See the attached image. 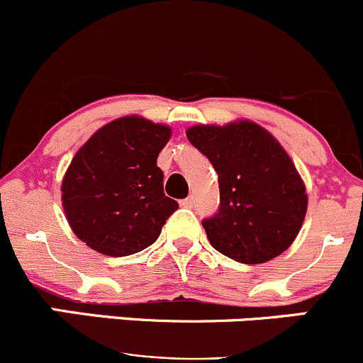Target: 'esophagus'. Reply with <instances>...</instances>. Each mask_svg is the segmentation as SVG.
I'll return each mask as SVG.
<instances>
[{
	"mask_svg": "<svg viewBox=\"0 0 363 363\" xmlns=\"http://www.w3.org/2000/svg\"><path fill=\"white\" fill-rule=\"evenodd\" d=\"M180 204L183 208H192L194 206V196H189L186 199H183Z\"/></svg>",
	"mask_w": 363,
	"mask_h": 363,
	"instance_id": "obj_1",
	"label": "esophagus"
}]
</instances>
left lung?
I'll return each instance as SVG.
<instances>
[{
  "instance_id": "8db88e82",
  "label": "left lung",
  "mask_w": 363,
  "mask_h": 363,
  "mask_svg": "<svg viewBox=\"0 0 363 363\" xmlns=\"http://www.w3.org/2000/svg\"><path fill=\"white\" fill-rule=\"evenodd\" d=\"M186 138L218 174L220 208L203 220L213 248L241 264L281 255L308 209L304 182L285 148L250 121L194 125Z\"/></svg>"
}]
</instances>
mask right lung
Returning a JSON list of instances; mask_svg holds the SVG:
<instances>
[{
  "label": "right lung",
  "instance_id": "right-lung-1",
  "mask_svg": "<svg viewBox=\"0 0 363 363\" xmlns=\"http://www.w3.org/2000/svg\"><path fill=\"white\" fill-rule=\"evenodd\" d=\"M167 125L138 115L96 130L77 152L62 180L66 220L96 252L125 257L154 245L178 203L164 194L159 152Z\"/></svg>",
  "mask_w": 363,
  "mask_h": 363
}]
</instances>
